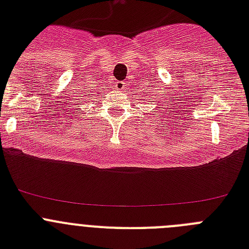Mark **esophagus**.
I'll use <instances>...</instances> for the list:
<instances>
[{
	"instance_id": "1",
	"label": "esophagus",
	"mask_w": 249,
	"mask_h": 249,
	"mask_svg": "<svg viewBox=\"0 0 249 249\" xmlns=\"http://www.w3.org/2000/svg\"><path fill=\"white\" fill-rule=\"evenodd\" d=\"M124 87H126V83L123 82V81H117V82L114 83V89H124Z\"/></svg>"
}]
</instances>
